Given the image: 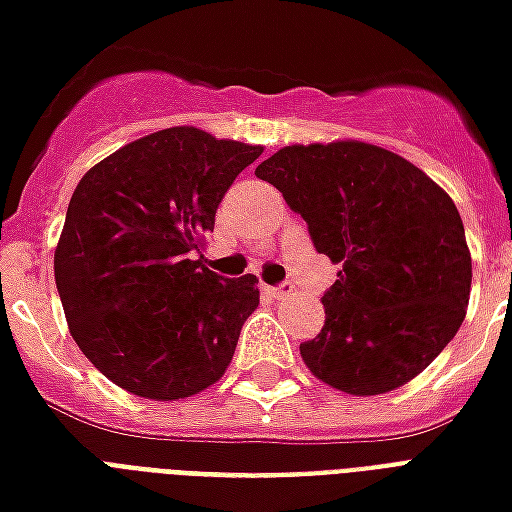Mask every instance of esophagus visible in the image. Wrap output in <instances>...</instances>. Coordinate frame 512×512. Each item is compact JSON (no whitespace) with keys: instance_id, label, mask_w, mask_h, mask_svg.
<instances>
[{"instance_id":"esophagus-1","label":"esophagus","mask_w":512,"mask_h":512,"mask_svg":"<svg viewBox=\"0 0 512 512\" xmlns=\"http://www.w3.org/2000/svg\"><path fill=\"white\" fill-rule=\"evenodd\" d=\"M266 293L271 295V298H276V301H282V298H287V295L293 293V287L290 285H279V287H266Z\"/></svg>"}]
</instances>
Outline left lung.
Masks as SVG:
<instances>
[{
  "label": "left lung",
  "mask_w": 512,
  "mask_h": 512,
  "mask_svg": "<svg viewBox=\"0 0 512 512\" xmlns=\"http://www.w3.org/2000/svg\"><path fill=\"white\" fill-rule=\"evenodd\" d=\"M339 263L325 325L301 344L309 372L336 391L377 396L418 377L464 323L472 287L464 222L437 181L361 140L285 146L260 162Z\"/></svg>",
  "instance_id": "left-lung-1"
}]
</instances>
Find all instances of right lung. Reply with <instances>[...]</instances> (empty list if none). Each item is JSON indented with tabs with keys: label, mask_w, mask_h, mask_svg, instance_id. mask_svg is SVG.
<instances>
[{
	"label": "right lung",
	"mask_w": 512,
	"mask_h": 512,
	"mask_svg": "<svg viewBox=\"0 0 512 512\" xmlns=\"http://www.w3.org/2000/svg\"><path fill=\"white\" fill-rule=\"evenodd\" d=\"M263 146L168 127L113 151L78 181L54 252L75 344L132 396L206 391L260 304L252 274L225 279L192 252L230 184Z\"/></svg>",
	"instance_id": "right-lung-1"
}]
</instances>
